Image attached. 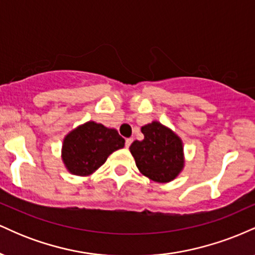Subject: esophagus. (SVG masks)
Listing matches in <instances>:
<instances>
[{"mask_svg":"<svg viewBox=\"0 0 255 255\" xmlns=\"http://www.w3.org/2000/svg\"><path fill=\"white\" fill-rule=\"evenodd\" d=\"M131 142H133V139H131V137L126 139V147H129V146L131 145Z\"/></svg>","mask_w":255,"mask_h":255,"instance_id":"esophagus-1","label":"esophagus"}]
</instances>
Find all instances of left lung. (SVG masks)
Returning <instances> with one entry per match:
<instances>
[{
    "instance_id": "obj_1",
    "label": "left lung",
    "mask_w": 255,
    "mask_h": 255,
    "mask_svg": "<svg viewBox=\"0 0 255 255\" xmlns=\"http://www.w3.org/2000/svg\"><path fill=\"white\" fill-rule=\"evenodd\" d=\"M141 133L144 140L129 147L137 169L154 182H170L183 169L182 140L157 121L141 127Z\"/></svg>"
}]
</instances>
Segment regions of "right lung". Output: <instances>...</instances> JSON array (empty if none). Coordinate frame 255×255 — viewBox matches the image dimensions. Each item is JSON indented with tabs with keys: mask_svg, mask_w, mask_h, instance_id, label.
<instances>
[{
	"mask_svg": "<svg viewBox=\"0 0 255 255\" xmlns=\"http://www.w3.org/2000/svg\"><path fill=\"white\" fill-rule=\"evenodd\" d=\"M125 146L116 129L90 121L67 134L63 140L62 159L69 172L87 176L102 166L114 151Z\"/></svg>",
	"mask_w": 255,
	"mask_h": 255,
	"instance_id": "obj_1",
	"label": "right lung"
}]
</instances>
